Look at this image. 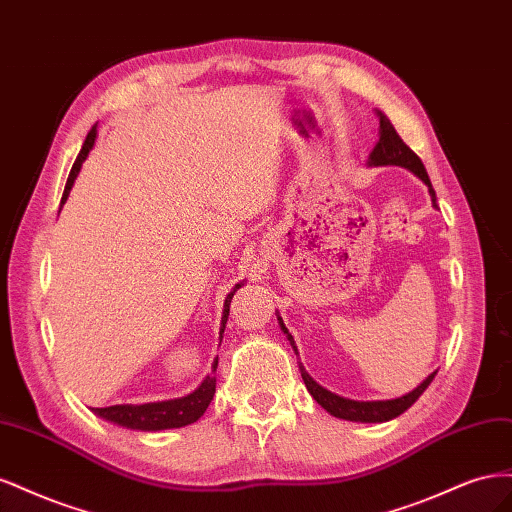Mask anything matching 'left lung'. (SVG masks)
<instances>
[{"instance_id":"obj_1","label":"left lung","mask_w":512,"mask_h":512,"mask_svg":"<svg viewBox=\"0 0 512 512\" xmlns=\"http://www.w3.org/2000/svg\"><path fill=\"white\" fill-rule=\"evenodd\" d=\"M376 115L380 119V141L374 147V151H371L369 162L376 164V166L395 164V166H404V168L412 170V173L418 179L425 181V185L429 188L433 205H436V192H433V188H431V181H429V175H427V170H425L421 158H418L416 153L404 141H401V136L393 128V123L389 121V117H386L382 111H376ZM277 320H280V327L288 335L294 352H297V346H294V339L288 333V329L284 327L282 318L277 316ZM299 369H301V376H303V382L307 386V391L312 393V397L318 401V404L324 410H327L333 416H337V418H346V421H361V423H382V421H391V418H395L399 414H404L414 404V401L425 393V389L431 384V380L436 378V374H438V371H433V374L421 386H416L412 393L399 397V399H391V401H352V399H344V397H339V395H333L327 389H322V386L316 384L314 378L307 374L301 363H299Z\"/></svg>"}]
</instances>
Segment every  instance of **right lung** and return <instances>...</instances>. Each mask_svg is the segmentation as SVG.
I'll return each instance as SVG.
<instances>
[{"mask_svg": "<svg viewBox=\"0 0 512 512\" xmlns=\"http://www.w3.org/2000/svg\"><path fill=\"white\" fill-rule=\"evenodd\" d=\"M96 126L89 130L85 143H83V149L79 156H76L74 164H72V170L68 175V181H66V190H64V196H61V205L66 203V198L72 190V183L76 179V175H79L81 170V164L85 162V158L89 156V149L94 147L96 143ZM241 288V284H237L235 288H232V292L226 297V303H224V316H222V331L226 329V320H228V312H230V301H232V294H235L237 290ZM215 367H218V361L213 363V371ZM215 395V378L213 376H207L205 382L198 386V389L194 393H190L188 397L183 399H173V401H158V404H143V406H111V408H96L94 412L100 414L102 418H106V421H113L117 425H123V427H130V429H143V431H156V429H173V427H185L190 423H196L200 416L205 414L207 406L211 404V399Z\"/></svg>", "mask_w": 512, "mask_h": 512, "instance_id": "add662e5", "label": "right lung"}]
</instances>
